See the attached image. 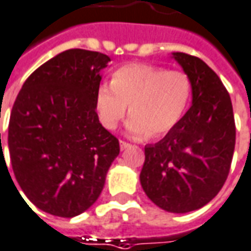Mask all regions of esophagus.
I'll return each instance as SVG.
<instances>
[{"instance_id": "obj_1", "label": "esophagus", "mask_w": 251, "mask_h": 251, "mask_svg": "<svg viewBox=\"0 0 251 251\" xmlns=\"http://www.w3.org/2000/svg\"><path fill=\"white\" fill-rule=\"evenodd\" d=\"M119 147H121V150L124 151V150H126V148L130 147V144H129V143H126V141H122V140H121V141H119Z\"/></svg>"}]
</instances>
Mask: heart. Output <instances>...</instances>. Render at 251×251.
Wrapping results in <instances>:
<instances>
[{
  "label": "heart",
  "instance_id": "obj_1",
  "mask_svg": "<svg viewBox=\"0 0 251 251\" xmlns=\"http://www.w3.org/2000/svg\"><path fill=\"white\" fill-rule=\"evenodd\" d=\"M191 95L192 81L187 73L133 63L114 73L111 86L97 89L96 110L104 127L115 129L130 104L127 133L143 137L151 132L161 137L183 118Z\"/></svg>",
  "mask_w": 251,
  "mask_h": 251
}]
</instances>
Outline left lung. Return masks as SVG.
Masks as SVG:
<instances>
[{
	"mask_svg": "<svg viewBox=\"0 0 251 251\" xmlns=\"http://www.w3.org/2000/svg\"><path fill=\"white\" fill-rule=\"evenodd\" d=\"M173 59L192 81V104L161 141L146 146L140 183L158 207L188 213L223 188L236 129L231 97L219 75L195 56L175 52Z\"/></svg>",
	"mask_w": 251,
	"mask_h": 251,
	"instance_id": "8db88e82",
	"label": "left lung"
}]
</instances>
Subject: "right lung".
<instances>
[{
	"label": "right lung",
	"mask_w": 251,
	"mask_h": 251,
	"mask_svg": "<svg viewBox=\"0 0 251 251\" xmlns=\"http://www.w3.org/2000/svg\"><path fill=\"white\" fill-rule=\"evenodd\" d=\"M108 61L100 52L64 50L37 68L15 100L8 127L11 165L40 210L74 217L103 191L119 154L118 139L96 112L100 71Z\"/></svg>",
	"instance_id": "add662e5"
}]
</instances>
